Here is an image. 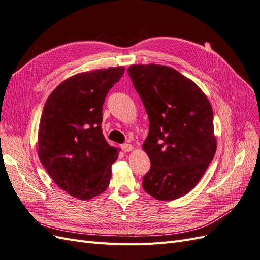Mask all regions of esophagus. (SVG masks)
I'll return each instance as SVG.
<instances>
[{"instance_id": "34e87169", "label": "esophagus", "mask_w": 260, "mask_h": 260, "mask_svg": "<svg viewBox=\"0 0 260 260\" xmlns=\"http://www.w3.org/2000/svg\"><path fill=\"white\" fill-rule=\"evenodd\" d=\"M121 149L124 152H129L133 150V147L131 144H123V145H121Z\"/></svg>"}]
</instances>
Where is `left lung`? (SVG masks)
<instances>
[{"label":"left lung","mask_w":260,"mask_h":260,"mask_svg":"<svg viewBox=\"0 0 260 260\" xmlns=\"http://www.w3.org/2000/svg\"><path fill=\"white\" fill-rule=\"evenodd\" d=\"M127 72L149 118L142 147L151 167L142 187L160 201L186 196L216 152L212 106L194 82L170 67L133 64Z\"/></svg>","instance_id":"1"}]
</instances>
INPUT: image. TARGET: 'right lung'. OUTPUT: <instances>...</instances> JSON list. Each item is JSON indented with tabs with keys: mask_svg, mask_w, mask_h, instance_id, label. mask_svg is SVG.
Returning a JSON list of instances; mask_svg holds the SVG:
<instances>
[{
	"mask_svg": "<svg viewBox=\"0 0 260 260\" xmlns=\"http://www.w3.org/2000/svg\"><path fill=\"white\" fill-rule=\"evenodd\" d=\"M123 67L75 74L58 85L42 111L39 157L56 185L89 200L108 188L118 151L103 135V105Z\"/></svg>",
	"mask_w": 260,
	"mask_h": 260,
	"instance_id": "add662e5",
	"label": "right lung"
}]
</instances>
